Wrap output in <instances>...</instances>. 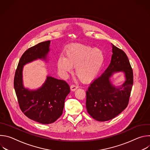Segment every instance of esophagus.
Returning a JSON list of instances; mask_svg holds the SVG:
<instances>
[{
	"label": "esophagus",
	"mask_w": 150,
	"mask_h": 150,
	"mask_svg": "<svg viewBox=\"0 0 150 150\" xmlns=\"http://www.w3.org/2000/svg\"><path fill=\"white\" fill-rule=\"evenodd\" d=\"M78 88V87L76 86V85H71V90L72 91H75Z\"/></svg>",
	"instance_id": "obj_1"
}]
</instances>
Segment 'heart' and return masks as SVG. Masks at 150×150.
I'll list each match as a JSON object with an SVG mask.
<instances>
[{
    "label": "heart",
    "mask_w": 150,
    "mask_h": 150,
    "mask_svg": "<svg viewBox=\"0 0 150 150\" xmlns=\"http://www.w3.org/2000/svg\"><path fill=\"white\" fill-rule=\"evenodd\" d=\"M104 61L101 50L80 43L70 45L65 50V57L57 59V68L63 74H67L75 67L77 77L83 82H90L97 75Z\"/></svg>",
    "instance_id": "1"
}]
</instances>
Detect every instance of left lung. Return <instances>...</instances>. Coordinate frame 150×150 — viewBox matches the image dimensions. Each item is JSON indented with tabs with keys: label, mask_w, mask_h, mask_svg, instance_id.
<instances>
[{
	"label": "left lung",
	"mask_w": 150,
	"mask_h": 150,
	"mask_svg": "<svg viewBox=\"0 0 150 150\" xmlns=\"http://www.w3.org/2000/svg\"><path fill=\"white\" fill-rule=\"evenodd\" d=\"M112 45L113 54L109 66L91 83L86 91L87 112L93 119L100 122L115 117L126 108L134 82L127 56L123 50ZM119 71L124 73L125 81L120 86L116 87L110 78L114 73Z\"/></svg>",
	"instance_id": "left-lung-1"
}]
</instances>
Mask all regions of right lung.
<instances>
[{
    "instance_id": "right-lung-1",
    "label": "right lung",
    "mask_w": 150,
    "mask_h": 150,
    "mask_svg": "<svg viewBox=\"0 0 150 150\" xmlns=\"http://www.w3.org/2000/svg\"><path fill=\"white\" fill-rule=\"evenodd\" d=\"M50 44V40L40 42L24 53L19 61L13 82L21 110L30 119L42 124L53 123L60 117L65 100L70 93V87L66 81L50 76L36 90H30L24 87V66L38 59L46 60Z\"/></svg>"
}]
</instances>
